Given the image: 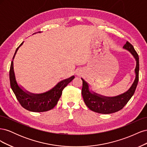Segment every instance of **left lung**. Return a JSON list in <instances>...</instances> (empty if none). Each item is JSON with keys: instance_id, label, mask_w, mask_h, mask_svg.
<instances>
[{"instance_id": "obj_1", "label": "left lung", "mask_w": 147, "mask_h": 147, "mask_svg": "<svg viewBox=\"0 0 147 147\" xmlns=\"http://www.w3.org/2000/svg\"><path fill=\"white\" fill-rule=\"evenodd\" d=\"M123 48L129 51L136 61V78L131 88L126 92L115 97L103 96L96 92H91L89 90L88 84L82 78L83 82L82 94L84 102L88 107L93 112L102 114H110L117 112L121 110L126 105L134 94L139 82V57L134 47L129 42H126Z\"/></svg>"}]
</instances>
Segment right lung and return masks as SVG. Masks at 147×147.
I'll return each instance as SVG.
<instances>
[{"label":"right lung","mask_w":147,"mask_h":147,"mask_svg":"<svg viewBox=\"0 0 147 147\" xmlns=\"http://www.w3.org/2000/svg\"><path fill=\"white\" fill-rule=\"evenodd\" d=\"M22 42L16 48L13 57L10 69V82L11 90L16 96L21 105L25 109L30 112H43L51 110L56 106L62 95V91L67 84L72 82L75 77L72 76L67 79L60 82L52 88L51 90L42 94H32L28 91H24L18 84L13 69V59L16 53L20 46L23 45Z\"/></svg>","instance_id":"obj_1"}]
</instances>
